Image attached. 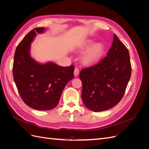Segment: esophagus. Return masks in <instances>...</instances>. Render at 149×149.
<instances>
[{
  "instance_id": "obj_1",
  "label": "esophagus",
  "mask_w": 149,
  "mask_h": 149,
  "mask_svg": "<svg viewBox=\"0 0 149 149\" xmlns=\"http://www.w3.org/2000/svg\"><path fill=\"white\" fill-rule=\"evenodd\" d=\"M79 73V71L78 68H75L74 71V74L75 76H77Z\"/></svg>"
}]
</instances>
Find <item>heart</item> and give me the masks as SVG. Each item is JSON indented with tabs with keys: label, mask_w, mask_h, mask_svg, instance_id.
I'll return each mask as SVG.
<instances>
[{
	"label": "heart",
	"mask_w": 149,
	"mask_h": 149,
	"mask_svg": "<svg viewBox=\"0 0 149 149\" xmlns=\"http://www.w3.org/2000/svg\"><path fill=\"white\" fill-rule=\"evenodd\" d=\"M93 45V40H89L82 46L81 48L87 49ZM105 51V45L102 43H97L86 52L81 58L82 63L85 65H91L100 60Z\"/></svg>",
	"instance_id": "obj_1"
}]
</instances>
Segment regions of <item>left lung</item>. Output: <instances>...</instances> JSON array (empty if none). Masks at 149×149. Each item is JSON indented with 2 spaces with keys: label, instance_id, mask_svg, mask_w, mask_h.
<instances>
[{
  "label": "left lung",
  "instance_id": "1",
  "mask_svg": "<svg viewBox=\"0 0 149 149\" xmlns=\"http://www.w3.org/2000/svg\"><path fill=\"white\" fill-rule=\"evenodd\" d=\"M131 71L128 49L114 34L107 56L80 71L81 97L85 106L100 112L118 104L125 93Z\"/></svg>",
  "mask_w": 149,
  "mask_h": 149
}]
</instances>
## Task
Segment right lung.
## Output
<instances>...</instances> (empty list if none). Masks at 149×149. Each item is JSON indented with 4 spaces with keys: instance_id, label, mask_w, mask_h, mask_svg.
<instances>
[{
    "instance_id": "1",
    "label": "right lung",
    "mask_w": 149,
    "mask_h": 149,
    "mask_svg": "<svg viewBox=\"0 0 149 149\" xmlns=\"http://www.w3.org/2000/svg\"><path fill=\"white\" fill-rule=\"evenodd\" d=\"M45 28L31 30L18 45L13 64V76L23 101L36 110L55 108L67 83L74 77V65L63 67L52 62L39 64L30 55V43Z\"/></svg>"
}]
</instances>
